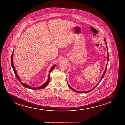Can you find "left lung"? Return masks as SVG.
<instances>
[{
    "label": "left lung",
    "mask_w": 125,
    "mask_h": 125,
    "mask_svg": "<svg viewBox=\"0 0 125 125\" xmlns=\"http://www.w3.org/2000/svg\"><path fill=\"white\" fill-rule=\"evenodd\" d=\"M104 41H105V45H106V47H107V56H108V57H108V60H109V54H108V47H107V43H106V40L105 39H104ZM107 65H108V63L107 64V65H106V68H105V71H104V73H103V75H102V77H101V80H100L99 81V82L98 83V84H97V85H95V86L94 87V88H93L91 90H89V91H76V90H74V89H73V88L71 87V86L69 85V84L68 83V81H67V83H68V86L69 87V88H70V89H72V90L73 91H74V92H77V93H89V92H90L91 91H93V90H94V89H95V88H96V86H97V85H98V84H99V83H100L101 82V81L102 80V79H103V77H104V75H105V73H106V70H107Z\"/></svg>",
    "instance_id": "1"
}]
</instances>
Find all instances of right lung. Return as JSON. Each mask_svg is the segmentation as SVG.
<instances>
[{"label":"right lung","instance_id":"add662e5","mask_svg":"<svg viewBox=\"0 0 125 125\" xmlns=\"http://www.w3.org/2000/svg\"><path fill=\"white\" fill-rule=\"evenodd\" d=\"M13 53H14V51H13V52H12V54H11V66H12V68H13V70H14V74H15V76H16V77L17 78V80H18L19 82H20V83L21 84H22L23 86L25 87V88H29V89H33V90H39V89H43L44 88H45V87H46L47 86V85L48 84V83H49V82H50V73L52 72V70H53V69H54V68L56 67V65H53V66H52V68H51V69H50V71H49V76H48V79H47V81H46L45 83L43 85H42L41 86H40V87H31V86H29V85H27V84H25V83H22V82H21V79H20V78L19 77L18 75H17V72H16V70H15V68H14V64H13Z\"/></svg>","mask_w":125,"mask_h":125}]
</instances>
